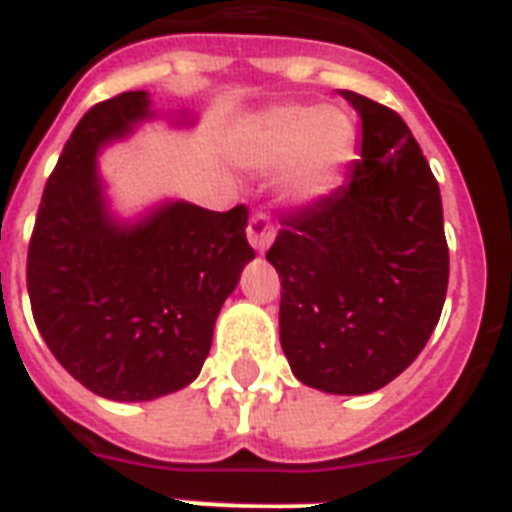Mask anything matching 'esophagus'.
I'll return each mask as SVG.
<instances>
[{"label": "esophagus", "instance_id": "34e87169", "mask_svg": "<svg viewBox=\"0 0 512 512\" xmlns=\"http://www.w3.org/2000/svg\"><path fill=\"white\" fill-rule=\"evenodd\" d=\"M274 240V225L269 222L266 214H253L248 219V243L253 246V251L264 253L266 248L272 246Z\"/></svg>", "mask_w": 512, "mask_h": 512}]
</instances>
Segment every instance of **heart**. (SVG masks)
Returning <instances> with one entry per match:
<instances>
[{"label": "heart", "instance_id": "heart-1", "mask_svg": "<svg viewBox=\"0 0 512 512\" xmlns=\"http://www.w3.org/2000/svg\"><path fill=\"white\" fill-rule=\"evenodd\" d=\"M356 151V122L337 107L277 104L240 122L230 138L232 162L277 175L282 206H311L340 183Z\"/></svg>", "mask_w": 512, "mask_h": 512}]
</instances>
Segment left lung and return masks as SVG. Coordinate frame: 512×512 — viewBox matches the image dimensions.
<instances>
[{"label":"left lung","mask_w":512,"mask_h":512,"mask_svg":"<svg viewBox=\"0 0 512 512\" xmlns=\"http://www.w3.org/2000/svg\"><path fill=\"white\" fill-rule=\"evenodd\" d=\"M361 159L348 183L287 217L266 261L282 280L280 342L298 382L369 395L424 350L445 306L442 198L398 112L353 91Z\"/></svg>","instance_id":"left-lung-1"}]
</instances>
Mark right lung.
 I'll return each mask as SVG.
<instances>
[{"label":"right lung","mask_w":512,"mask_h":512,"mask_svg":"<svg viewBox=\"0 0 512 512\" xmlns=\"http://www.w3.org/2000/svg\"><path fill=\"white\" fill-rule=\"evenodd\" d=\"M156 117L149 91L83 114L46 180L28 248L38 332L83 387L117 403L164 398L201 374L222 303L256 256L246 206L164 198L138 217L112 209L99 154Z\"/></svg>","instance_id":"add662e5"}]
</instances>
